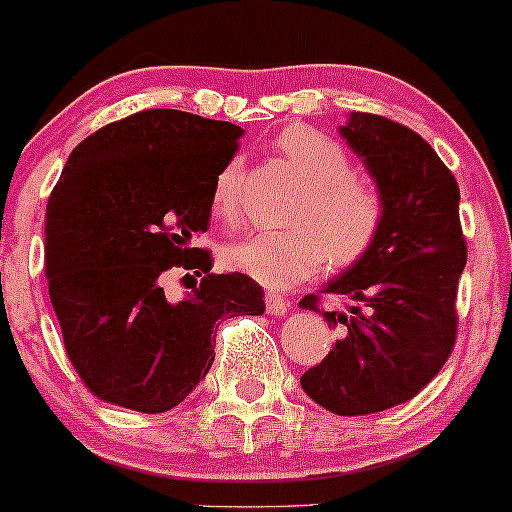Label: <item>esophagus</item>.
<instances>
[{"label":"esophagus","instance_id":"1","mask_svg":"<svg viewBox=\"0 0 512 512\" xmlns=\"http://www.w3.org/2000/svg\"><path fill=\"white\" fill-rule=\"evenodd\" d=\"M265 306L269 316H284V313L289 311V301H286L282 294H277V291H267Z\"/></svg>","mask_w":512,"mask_h":512}]
</instances>
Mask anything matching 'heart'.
Masks as SVG:
<instances>
[{
    "instance_id": "obj_1",
    "label": "heart",
    "mask_w": 512,
    "mask_h": 512,
    "mask_svg": "<svg viewBox=\"0 0 512 512\" xmlns=\"http://www.w3.org/2000/svg\"><path fill=\"white\" fill-rule=\"evenodd\" d=\"M274 148L308 184L294 211V228L255 230L223 247V265L255 282L286 289L313 277L323 262L345 267L369 252L384 223V196L352 172L338 140L318 128L294 123ZM240 160L230 157L213 179L211 209L230 218L238 211Z\"/></svg>"
}]
</instances>
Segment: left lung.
Listing matches in <instances>:
<instances>
[{
	"label": "left lung",
	"mask_w": 512,
	"mask_h": 512,
	"mask_svg": "<svg viewBox=\"0 0 512 512\" xmlns=\"http://www.w3.org/2000/svg\"><path fill=\"white\" fill-rule=\"evenodd\" d=\"M340 136L362 157L386 213L367 255L320 291L352 306L323 313L340 340L301 386L325 411L369 415L411 401L452 355L466 243L457 179L418 133L352 111ZM299 306L320 313L316 294Z\"/></svg>",
	"instance_id": "obj_1"
}]
</instances>
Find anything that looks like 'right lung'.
<instances>
[{
  "instance_id": "obj_1",
  "label": "right lung",
  "mask_w": 512,
  "mask_h": 512,
  "mask_svg": "<svg viewBox=\"0 0 512 512\" xmlns=\"http://www.w3.org/2000/svg\"><path fill=\"white\" fill-rule=\"evenodd\" d=\"M243 128L148 109L84 138L46 209V277L72 367L94 396L138 413L182 403L213 364L218 320L262 316L245 274H211V189ZM202 277L170 302L161 274ZM189 277V274H187Z\"/></svg>"
}]
</instances>
